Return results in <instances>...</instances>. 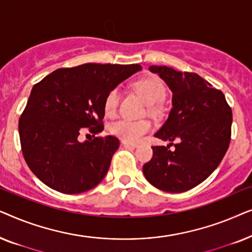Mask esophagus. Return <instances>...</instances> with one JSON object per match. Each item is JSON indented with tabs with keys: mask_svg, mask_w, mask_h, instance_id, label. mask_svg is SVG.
Masks as SVG:
<instances>
[{
	"mask_svg": "<svg viewBox=\"0 0 252 252\" xmlns=\"http://www.w3.org/2000/svg\"><path fill=\"white\" fill-rule=\"evenodd\" d=\"M122 143L125 144V146H129V147H132V148H137V147H139V143L132 142V141H128V140H123Z\"/></svg>",
	"mask_w": 252,
	"mask_h": 252,
	"instance_id": "esophagus-1",
	"label": "esophagus"
}]
</instances>
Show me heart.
Masks as SVG:
<instances>
[{
	"mask_svg": "<svg viewBox=\"0 0 252 252\" xmlns=\"http://www.w3.org/2000/svg\"><path fill=\"white\" fill-rule=\"evenodd\" d=\"M134 88L147 104H156L164 98L165 86L159 78L155 75L142 78L134 84ZM120 98V93L117 88L110 91L104 99V112L106 116L111 117L116 113ZM151 128L149 120H133L128 118H120L116 120L110 127L112 134L123 137L125 140L136 141L140 140L144 134H147Z\"/></svg>",
	"mask_w": 252,
	"mask_h": 252,
	"instance_id": "b5f03b06",
	"label": "heart"
}]
</instances>
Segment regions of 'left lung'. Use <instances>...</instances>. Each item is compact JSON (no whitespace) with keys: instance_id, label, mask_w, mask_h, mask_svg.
<instances>
[{"instance_id":"1","label":"left lung","mask_w":252,"mask_h":252,"mask_svg":"<svg viewBox=\"0 0 252 252\" xmlns=\"http://www.w3.org/2000/svg\"><path fill=\"white\" fill-rule=\"evenodd\" d=\"M149 71L172 92L168 118L155 136L175 149L153 147L143 174L154 187L182 192L196 187L218 167L230 142L232 109L225 95L196 73L151 65Z\"/></svg>"}]
</instances>
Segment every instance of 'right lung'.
<instances>
[{
  "mask_svg": "<svg viewBox=\"0 0 252 252\" xmlns=\"http://www.w3.org/2000/svg\"><path fill=\"white\" fill-rule=\"evenodd\" d=\"M141 70L139 64L87 63L58 68L33 86L18 129L24 158L44 185L79 194L104 179L119 140L80 142L78 136L84 128L102 132L108 93Z\"/></svg>",
  "mask_w": 252,
  "mask_h": 252,
  "instance_id": "1",
  "label": "right lung"
}]
</instances>
